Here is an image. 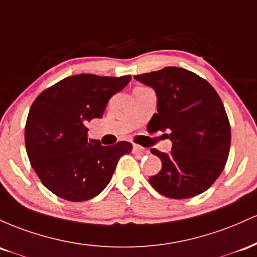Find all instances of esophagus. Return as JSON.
Segmentation results:
<instances>
[{"instance_id":"34e87169","label":"esophagus","mask_w":257,"mask_h":257,"mask_svg":"<svg viewBox=\"0 0 257 257\" xmlns=\"http://www.w3.org/2000/svg\"><path fill=\"white\" fill-rule=\"evenodd\" d=\"M132 152H134L135 154H144V153H146V149H144L143 147L135 144L134 148H132Z\"/></svg>"}]
</instances>
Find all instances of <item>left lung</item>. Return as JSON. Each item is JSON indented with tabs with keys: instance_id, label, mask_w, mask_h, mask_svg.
I'll list each match as a JSON object with an SVG mask.
<instances>
[{
	"instance_id": "8db88e82",
	"label": "left lung",
	"mask_w": 257,
	"mask_h": 257,
	"mask_svg": "<svg viewBox=\"0 0 257 257\" xmlns=\"http://www.w3.org/2000/svg\"><path fill=\"white\" fill-rule=\"evenodd\" d=\"M135 80L157 93L158 113L148 127L166 132L172 142L169 154L151 151L163 166L149 183L172 199L205 192L223 171L230 147L228 116L217 92L197 74L176 66L136 75Z\"/></svg>"
}]
</instances>
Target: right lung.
Masks as SVG:
<instances>
[{"instance_id":"obj_1","label":"right lung","mask_w":257,"mask_h":257,"mask_svg":"<svg viewBox=\"0 0 257 257\" xmlns=\"http://www.w3.org/2000/svg\"><path fill=\"white\" fill-rule=\"evenodd\" d=\"M130 80V75H74L43 91L31 105L25 125L29 160L43 186L59 198H94L110 182L120 158L131 153L130 142L105 147L87 137V122L103 116L110 97Z\"/></svg>"}]
</instances>
